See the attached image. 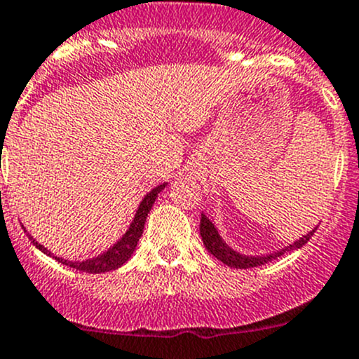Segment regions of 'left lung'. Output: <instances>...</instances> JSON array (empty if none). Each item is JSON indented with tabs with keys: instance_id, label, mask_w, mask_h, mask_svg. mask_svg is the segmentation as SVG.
<instances>
[{
	"instance_id": "left-lung-1",
	"label": "left lung",
	"mask_w": 359,
	"mask_h": 359,
	"mask_svg": "<svg viewBox=\"0 0 359 359\" xmlns=\"http://www.w3.org/2000/svg\"><path fill=\"white\" fill-rule=\"evenodd\" d=\"M316 232V226L307 232L305 236H302L300 239L293 241L292 244L288 246L281 248L278 251H272V253H265V255H244L239 253L237 250H233L230 244L225 243L222 236H219L218 229L215 226V223L208 218V216L202 212L201 215V237H202V243H204L205 250L212 255V257L218 258L222 264L229 265L232 269H251V267H260V265L267 264V262L276 260L278 257L285 255L286 251H295L299 248L304 246L309 239L312 237V233Z\"/></svg>"
}]
</instances>
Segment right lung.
<instances>
[{
  "mask_svg": "<svg viewBox=\"0 0 359 359\" xmlns=\"http://www.w3.org/2000/svg\"><path fill=\"white\" fill-rule=\"evenodd\" d=\"M165 187H168V183L157 184V187L151 188V190L141 198L140 205H137L136 209V215H134L133 222H130L129 229L126 230V233H123V236L120 237L113 246H109L108 250L102 251L101 255H97V257L94 258H87V260H66V258L62 257H55L50 250H47L43 244L38 243L33 236H29V233H27V236H29L31 243H33L41 253L55 258V260L60 262V264L67 265V267L71 269H76V271H81V272H90V274H101V272L116 271V269L122 267L123 264H127L129 258L134 255V251H136L137 243H140V237L143 236L144 222H147L148 212H150L151 205H154L155 201H157L158 194H161Z\"/></svg>",
  "mask_w": 359,
  "mask_h": 359,
  "instance_id": "obj_1",
  "label": "right lung"
}]
</instances>
